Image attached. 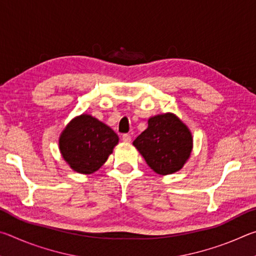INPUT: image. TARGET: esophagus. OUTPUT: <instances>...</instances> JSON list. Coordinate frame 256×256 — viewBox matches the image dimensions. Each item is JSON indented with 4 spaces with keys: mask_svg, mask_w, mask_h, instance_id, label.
Listing matches in <instances>:
<instances>
[{
    "mask_svg": "<svg viewBox=\"0 0 256 256\" xmlns=\"http://www.w3.org/2000/svg\"><path fill=\"white\" fill-rule=\"evenodd\" d=\"M122 140L124 142H131V136H128V134H123Z\"/></svg>",
    "mask_w": 256,
    "mask_h": 256,
    "instance_id": "1",
    "label": "esophagus"
}]
</instances>
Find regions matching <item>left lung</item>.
Listing matches in <instances>:
<instances>
[{
    "mask_svg": "<svg viewBox=\"0 0 256 256\" xmlns=\"http://www.w3.org/2000/svg\"><path fill=\"white\" fill-rule=\"evenodd\" d=\"M133 144L154 172L168 175L184 166L192 151L190 130L176 115H157L148 120V128Z\"/></svg>",
    "mask_w": 256,
    "mask_h": 256,
    "instance_id": "8db88e82",
    "label": "left lung"
}]
</instances>
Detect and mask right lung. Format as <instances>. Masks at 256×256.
<instances>
[{
    "label": "right lung",
    "instance_id": "right-lung-1",
    "mask_svg": "<svg viewBox=\"0 0 256 256\" xmlns=\"http://www.w3.org/2000/svg\"><path fill=\"white\" fill-rule=\"evenodd\" d=\"M118 142V134L110 128L84 114L70 122L58 144L60 154L73 170L92 174L102 166Z\"/></svg>",
    "mask_w": 256,
    "mask_h": 256
}]
</instances>
